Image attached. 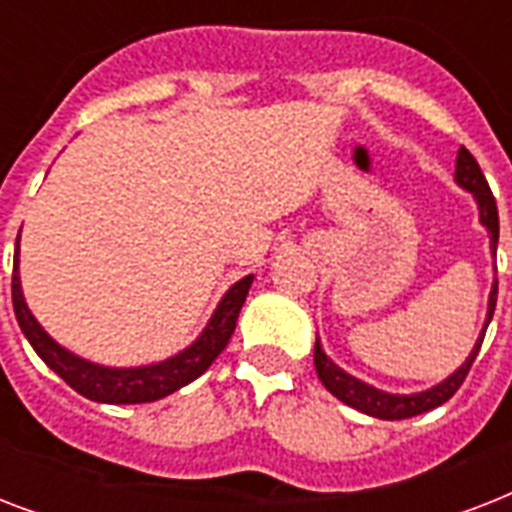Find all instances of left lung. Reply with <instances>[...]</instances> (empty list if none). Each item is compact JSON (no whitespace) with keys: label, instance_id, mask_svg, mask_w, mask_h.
<instances>
[{"label":"left lung","instance_id":"1","mask_svg":"<svg viewBox=\"0 0 512 512\" xmlns=\"http://www.w3.org/2000/svg\"><path fill=\"white\" fill-rule=\"evenodd\" d=\"M454 183L465 188V191L476 199L478 204V223L484 225L486 233H489V244H492V255L497 252V241H500V215H497V201H494L492 191H489V183H486L484 172L478 167V162L473 159L468 148L460 146L457 151V162H454ZM497 271V268H494ZM494 305H497V279L492 284V292H489V308H486L484 327L478 332V340L473 345V350L468 353V358L462 361L457 369H454L446 380L436 382L433 388L417 390V393H388V390H380L369 385V382L358 380L353 374H348L342 366H337L332 358L324 353L321 348V340L316 337V348H313V364H316V374L319 380L324 382V388L332 393L335 398H340L342 404L353 406L358 412L369 414V417H377V420H406V417H417L422 412H430L436 406L446 404L449 398L460 390V385L468 377L470 366L476 361L478 350H481V342H484L486 327L494 316Z\"/></svg>","mask_w":512,"mask_h":512}]
</instances>
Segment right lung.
Returning a JSON list of instances; mask_svg holds the SVG:
<instances>
[{"mask_svg":"<svg viewBox=\"0 0 512 512\" xmlns=\"http://www.w3.org/2000/svg\"><path fill=\"white\" fill-rule=\"evenodd\" d=\"M18 241H15V263H12V308H15L20 332L31 342L36 356L42 358L60 380H66L76 393H82L84 398L98 401V404H148V401H159V398L170 396V393L180 390L196 377H201L231 340L241 305L247 300L249 287L255 281L252 273L236 281L225 292L223 300L217 303L215 313L209 316L207 327L201 329V335L188 348L177 350L175 356L143 366H103L90 361V358L76 356L74 350L63 348L36 321V316L28 308L26 297H23V287H20Z\"/></svg>","mask_w":512,"mask_h":512,"instance_id":"obj_1","label":"right lung"}]
</instances>
